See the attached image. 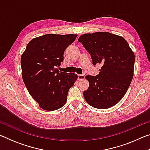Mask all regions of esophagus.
Wrapping results in <instances>:
<instances>
[{
  "instance_id": "1",
  "label": "esophagus",
  "mask_w": 150,
  "mask_h": 150,
  "mask_svg": "<svg viewBox=\"0 0 150 150\" xmlns=\"http://www.w3.org/2000/svg\"><path fill=\"white\" fill-rule=\"evenodd\" d=\"M85 75H78V80L79 81H81L85 79Z\"/></svg>"
}]
</instances>
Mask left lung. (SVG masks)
I'll return each mask as SVG.
<instances>
[{
  "instance_id": "8db88e82",
  "label": "left lung",
  "mask_w": 150,
  "mask_h": 150,
  "mask_svg": "<svg viewBox=\"0 0 150 150\" xmlns=\"http://www.w3.org/2000/svg\"><path fill=\"white\" fill-rule=\"evenodd\" d=\"M78 41L91 55L94 65L101 64L99 74L87 75L89 83L83 92L94 108L106 109L116 105L125 95L134 75V52L120 35L98 32L81 35Z\"/></svg>"
}]
</instances>
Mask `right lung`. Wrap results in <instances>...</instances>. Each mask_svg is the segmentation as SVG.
I'll return each mask as SVG.
<instances>
[{"label":"right lung","instance_id":"right-lung-1","mask_svg":"<svg viewBox=\"0 0 150 150\" xmlns=\"http://www.w3.org/2000/svg\"><path fill=\"white\" fill-rule=\"evenodd\" d=\"M77 34H47L33 38L21 55L22 77L30 95L45 110H57L67 102V94L78 76L57 69L66 48Z\"/></svg>","mask_w":150,"mask_h":150}]
</instances>
